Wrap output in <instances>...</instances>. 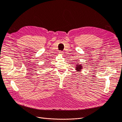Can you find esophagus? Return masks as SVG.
Listing matches in <instances>:
<instances>
[{
	"instance_id": "obj_1",
	"label": "esophagus",
	"mask_w": 122,
	"mask_h": 122,
	"mask_svg": "<svg viewBox=\"0 0 122 122\" xmlns=\"http://www.w3.org/2000/svg\"><path fill=\"white\" fill-rule=\"evenodd\" d=\"M59 53L61 54H62V53H63V52H62V51H60V52H59Z\"/></svg>"
}]
</instances>
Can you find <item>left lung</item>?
Segmentation results:
<instances>
[{"label":"left lung","instance_id":"left-lung-1","mask_svg":"<svg viewBox=\"0 0 122 122\" xmlns=\"http://www.w3.org/2000/svg\"><path fill=\"white\" fill-rule=\"evenodd\" d=\"M82 68H83L82 65L79 64V63H77V64L76 65V67H75V70L76 72H80L81 71H82Z\"/></svg>","mask_w":122,"mask_h":122}]
</instances>
